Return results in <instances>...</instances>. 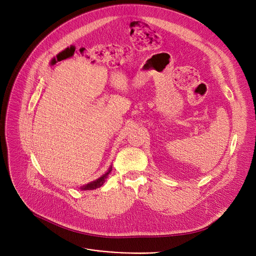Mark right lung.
I'll list each match as a JSON object with an SVG mask.
<instances>
[{"label":"right lung","mask_w":256,"mask_h":256,"mask_svg":"<svg viewBox=\"0 0 256 256\" xmlns=\"http://www.w3.org/2000/svg\"><path fill=\"white\" fill-rule=\"evenodd\" d=\"M111 171H112V166H110L109 170H108V171L104 174V176H102L100 178H98V180H93V182H88V184H86L82 186L80 188V190H83V191L98 189V188L102 186L104 184L106 180L108 178V176H109V174L111 173Z\"/></svg>","instance_id":"obj_1"}]
</instances>
